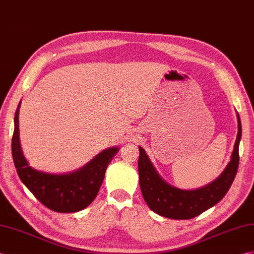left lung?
<instances>
[{
  "mask_svg": "<svg viewBox=\"0 0 254 254\" xmlns=\"http://www.w3.org/2000/svg\"><path fill=\"white\" fill-rule=\"evenodd\" d=\"M238 133L231 161L220 176L211 184L196 190H181L167 184L155 171L151 161L141 147L139 149V186L149 208L162 217L187 220L218 204L231 188L239 164V141L242 138V123L237 113Z\"/></svg>",
  "mask_w": 254,
  "mask_h": 254,
  "instance_id": "obj_1",
  "label": "left lung"
}]
</instances>
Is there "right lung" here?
I'll use <instances>...</instances> for the list:
<instances>
[{"mask_svg": "<svg viewBox=\"0 0 254 254\" xmlns=\"http://www.w3.org/2000/svg\"><path fill=\"white\" fill-rule=\"evenodd\" d=\"M15 114L11 153L18 176L32 194L49 209L57 212H77L88 207L99 193L105 172L118 147L107 148L88 164L68 174H48L32 168L24 158L19 139V108Z\"/></svg>", "mask_w": 254, "mask_h": 254, "instance_id": "add662e5", "label": "right lung"}]
</instances>
